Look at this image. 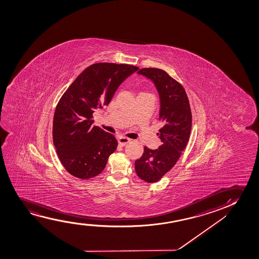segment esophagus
Instances as JSON below:
<instances>
[{
  "label": "esophagus",
  "mask_w": 259,
  "mask_h": 259,
  "mask_svg": "<svg viewBox=\"0 0 259 259\" xmlns=\"http://www.w3.org/2000/svg\"><path fill=\"white\" fill-rule=\"evenodd\" d=\"M119 145L124 146L127 144L128 142H130L131 139L127 138V137H124V136H120L119 138L117 139Z\"/></svg>",
  "instance_id": "obj_1"
}]
</instances>
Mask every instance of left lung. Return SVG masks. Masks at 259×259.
Listing matches in <instances>:
<instances>
[{
    "label": "left lung",
    "instance_id": "1",
    "mask_svg": "<svg viewBox=\"0 0 259 259\" xmlns=\"http://www.w3.org/2000/svg\"><path fill=\"white\" fill-rule=\"evenodd\" d=\"M151 79L160 97L161 145L156 150L144 147L142 157L135 161V171L142 181L155 183L175 165L187 147L192 127V113L184 88L166 71L143 68L138 71Z\"/></svg>",
    "mask_w": 259,
    "mask_h": 259
}]
</instances>
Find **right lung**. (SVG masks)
<instances>
[{"label":"right lung","instance_id":"1","mask_svg":"<svg viewBox=\"0 0 259 259\" xmlns=\"http://www.w3.org/2000/svg\"><path fill=\"white\" fill-rule=\"evenodd\" d=\"M138 69L130 64H92L61 97L54 114L53 142L61 163L72 176L96 177L117 149L113 135L93 126V113L108 105L121 83Z\"/></svg>","mask_w":259,"mask_h":259}]
</instances>
